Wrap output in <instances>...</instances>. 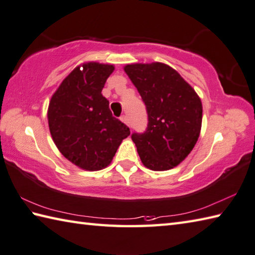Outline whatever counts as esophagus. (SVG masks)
Listing matches in <instances>:
<instances>
[{"mask_svg": "<svg viewBox=\"0 0 255 255\" xmlns=\"http://www.w3.org/2000/svg\"><path fill=\"white\" fill-rule=\"evenodd\" d=\"M120 120H121V121H122L123 123H126L127 126H128V127H129V122H128V119L127 115H122V117L120 118Z\"/></svg>", "mask_w": 255, "mask_h": 255, "instance_id": "34e87169", "label": "esophagus"}]
</instances>
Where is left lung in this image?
I'll return each instance as SVG.
<instances>
[{
	"instance_id": "8db88e82",
	"label": "left lung",
	"mask_w": 255,
	"mask_h": 255,
	"mask_svg": "<svg viewBox=\"0 0 255 255\" xmlns=\"http://www.w3.org/2000/svg\"><path fill=\"white\" fill-rule=\"evenodd\" d=\"M145 104L147 127L132 133L141 161L165 171L184 160L198 141L202 103L195 91L169 65L128 64L124 68Z\"/></svg>"
}]
</instances>
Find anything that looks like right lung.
I'll list each match as a JSON object with an SVG mask.
<instances>
[{
	"label": "right lung",
	"instance_id": "add662e5",
	"mask_svg": "<svg viewBox=\"0 0 255 255\" xmlns=\"http://www.w3.org/2000/svg\"><path fill=\"white\" fill-rule=\"evenodd\" d=\"M83 70H81L80 68ZM113 65L78 66L51 99L47 111L51 135L60 152L84 170L108 166L129 128L114 118L102 89Z\"/></svg>",
	"mask_w": 255,
	"mask_h": 255
}]
</instances>
